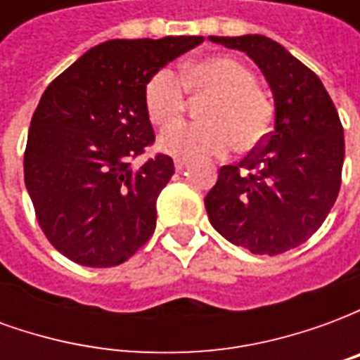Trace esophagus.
<instances>
[{"mask_svg":"<svg viewBox=\"0 0 360 360\" xmlns=\"http://www.w3.org/2000/svg\"><path fill=\"white\" fill-rule=\"evenodd\" d=\"M187 167V162L185 160H175V172H183Z\"/></svg>","mask_w":360,"mask_h":360,"instance_id":"obj_1","label":"esophagus"}]
</instances>
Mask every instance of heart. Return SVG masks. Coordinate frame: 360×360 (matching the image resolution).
<instances>
[{
	"label": "heart",
	"instance_id": "1",
	"mask_svg": "<svg viewBox=\"0 0 360 360\" xmlns=\"http://www.w3.org/2000/svg\"><path fill=\"white\" fill-rule=\"evenodd\" d=\"M185 90L206 98L198 108L204 123H179L160 136V150L179 160L224 156L235 144L250 150L270 131L271 105L257 89V77L241 61L226 56L181 69L179 77L160 69L144 84L142 100L150 123L169 127L185 111Z\"/></svg>",
	"mask_w": 360,
	"mask_h": 360
}]
</instances>
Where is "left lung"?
Here are the masks:
<instances>
[{
	"mask_svg": "<svg viewBox=\"0 0 360 360\" xmlns=\"http://www.w3.org/2000/svg\"><path fill=\"white\" fill-rule=\"evenodd\" d=\"M241 50L274 94V129L237 165L219 167L204 198L214 229L255 255H281L316 233L341 187L343 125L324 84L289 51L260 34L210 36Z\"/></svg>",
	"mask_w": 360,
	"mask_h": 360,
	"instance_id": "8db88e82",
	"label": "left lung"
}]
</instances>
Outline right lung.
Returning a JSON list of instances; mask_svg holds the SVG:
<instances>
[{"label":"right lung","instance_id":"1","mask_svg":"<svg viewBox=\"0 0 360 360\" xmlns=\"http://www.w3.org/2000/svg\"><path fill=\"white\" fill-rule=\"evenodd\" d=\"M202 36L110 40L50 82L25 150V185L48 241L81 266L123 264L156 229V198L173 160H131L154 144L144 84Z\"/></svg>","mask_w":360,"mask_h":360}]
</instances>
